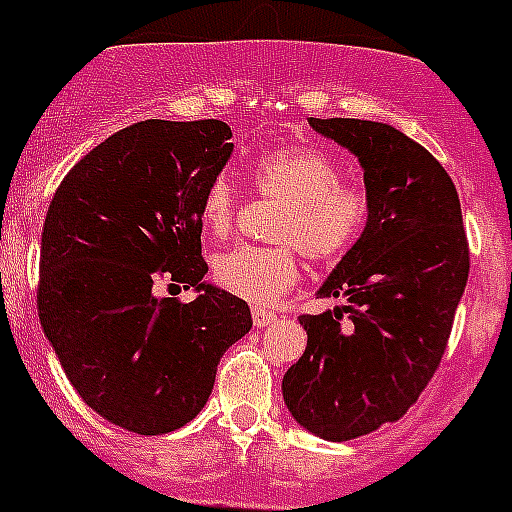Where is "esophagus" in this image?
<instances>
[{
    "instance_id": "34e87169",
    "label": "esophagus",
    "mask_w": 512,
    "mask_h": 512,
    "mask_svg": "<svg viewBox=\"0 0 512 512\" xmlns=\"http://www.w3.org/2000/svg\"><path fill=\"white\" fill-rule=\"evenodd\" d=\"M251 318H253V325H256V328H266V325H271L274 320H277V315L269 310H264V307H253Z\"/></svg>"
}]
</instances>
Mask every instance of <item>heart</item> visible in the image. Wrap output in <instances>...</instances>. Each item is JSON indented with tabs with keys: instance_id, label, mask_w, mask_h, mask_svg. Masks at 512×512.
I'll return each instance as SVG.
<instances>
[{
	"instance_id": "1",
	"label": "heart",
	"mask_w": 512,
	"mask_h": 512,
	"mask_svg": "<svg viewBox=\"0 0 512 512\" xmlns=\"http://www.w3.org/2000/svg\"><path fill=\"white\" fill-rule=\"evenodd\" d=\"M251 179L261 194L284 202L274 238L284 246H235L217 253L212 279L228 295L251 305H269L300 279L297 248L307 259L333 264L364 235L372 200L356 184L343 182L341 166L307 143L266 148L251 161ZM238 192L220 174L202 197V228L225 238L235 223Z\"/></svg>"
}]
</instances>
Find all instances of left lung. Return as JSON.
<instances>
[{"label":"left lung","instance_id":"1","mask_svg":"<svg viewBox=\"0 0 512 512\" xmlns=\"http://www.w3.org/2000/svg\"><path fill=\"white\" fill-rule=\"evenodd\" d=\"M359 158L372 217L318 297L343 305L302 315L307 348L282 379L292 418L325 441L400 420L431 382L469 277L467 233L451 176L387 122L310 117Z\"/></svg>","mask_w":512,"mask_h":512}]
</instances>
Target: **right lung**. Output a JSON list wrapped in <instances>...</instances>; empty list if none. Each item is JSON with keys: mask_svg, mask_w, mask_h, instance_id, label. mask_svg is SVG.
<instances>
[{"mask_svg": "<svg viewBox=\"0 0 512 512\" xmlns=\"http://www.w3.org/2000/svg\"><path fill=\"white\" fill-rule=\"evenodd\" d=\"M220 120H146L66 174L40 238L38 315L81 400L140 436L187 425L217 364L251 330L241 297L205 282L202 197L228 164ZM158 276L192 303L152 292Z\"/></svg>", "mask_w": 512, "mask_h": 512, "instance_id": "1", "label": "right lung"}]
</instances>
